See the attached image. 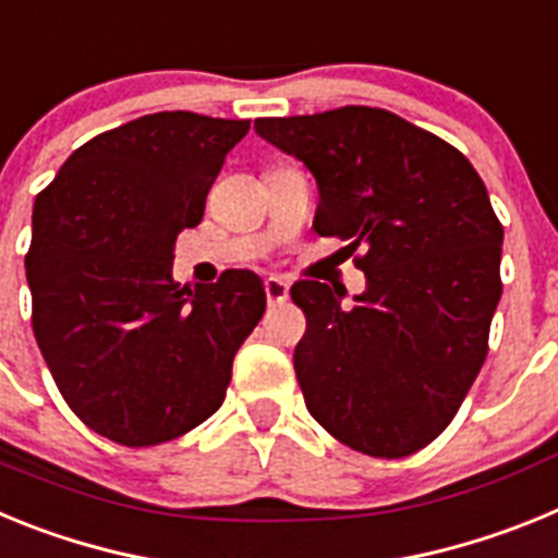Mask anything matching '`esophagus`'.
<instances>
[{"label": "esophagus", "mask_w": 558, "mask_h": 558, "mask_svg": "<svg viewBox=\"0 0 558 558\" xmlns=\"http://www.w3.org/2000/svg\"><path fill=\"white\" fill-rule=\"evenodd\" d=\"M265 295H268L270 307H279V304L288 302V295H290L288 282H284V279H276V276H270V279H265Z\"/></svg>", "instance_id": "34e87169"}]
</instances>
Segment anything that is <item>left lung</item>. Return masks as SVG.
Returning a JSON list of instances; mask_svg holds the SVG:
<instances>
[{
  "instance_id": "8db88e82",
  "label": "left lung",
  "mask_w": 558,
  "mask_h": 558,
  "mask_svg": "<svg viewBox=\"0 0 558 558\" xmlns=\"http://www.w3.org/2000/svg\"><path fill=\"white\" fill-rule=\"evenodd\" d=\"M318 184L313 229L366 254V290L293 284L307 332L293 366L313 418L374 458L445 430L475 383L500 302L502 226L463 153L383 108L256 120Z\"/></svg>"
}]
</instances>
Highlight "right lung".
Wrapping results in <instances>:
<instances>
[{
    "label": "right lung",
    "mask_w": 558,
    "mask_h": 558,
    "mask_svg": "<svg viewBox=\"0 0 558 558\" xmlns=\"http://www.w3.org/2000/svg\"><path fill=\"white\" fill-rule=\"evenodd\" d=\"M248 120L147 113L77 147L33 206V332L66 405L100 436L150 447L223 405L231 363L265 313L263 279L172 282L175 236Z\"/></svg>",
    "instance_id": "right-lung-1"
}]
</instances>
